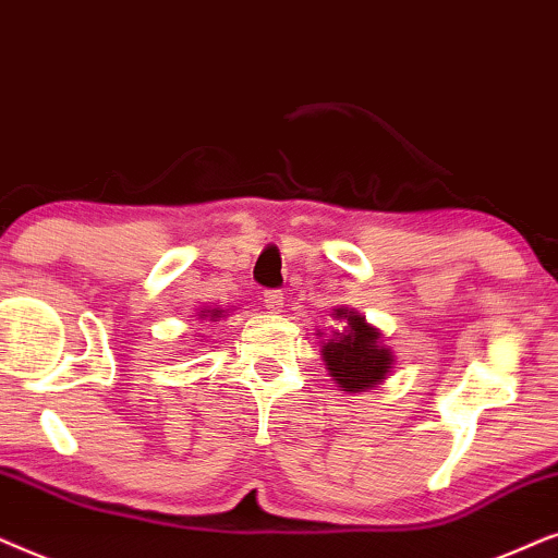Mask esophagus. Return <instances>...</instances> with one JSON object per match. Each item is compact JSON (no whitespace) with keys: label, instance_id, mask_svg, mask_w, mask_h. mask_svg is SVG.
Segmentation results:
<instances>
[{"label":"esophagus","instance_id":"esophagus-1","mask_svg":"<svg viewBox=\"0 0 558 558\" xmlns=\"http://www.w3.org/2000/svg\"><path fill=\"white\" fill-rule=\"evenodd\" d=\"M263 303H265L267 314H280V311H283V306H286L283 293H280V291H265Z\"/></svg>","mask_w":558,"mask_h":558}]
</instances>
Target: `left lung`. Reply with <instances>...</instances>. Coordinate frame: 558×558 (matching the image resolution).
Listing matches in <instances>:
<instances>
[{"label":"left lung","instance_id":"obj_1","mask_svg":"<svg viewBox=\"0 0 558 558\" xmlns=\"http://www.w3.org/2000/svg\"><path fill=\"white\" fill-rule=\"evenodd\" d=\"M331 318L339 326L322 339V360L331 380L344 392H367L388 380L396 354L383 344V331L349 306L331 308Z\"/></svg>","mask_w":558,"mask_h":558}]
</instances>
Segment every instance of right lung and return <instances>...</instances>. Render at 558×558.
Instances as JSON below:
<instances>
[{"label": "right lung", "mask_w": 558, "mask_h": 558, "mask_svg": "<svg viewBox=\"0 0 558 558\" xmlns=\"http://www.w3.org/2000/svg\"><path fill=\"white\" fill-rule=\"evenodd\" d=\"M232 314V308H202L198 311V318L202 322H219V318H225Z\"/></svg>", "instance_id": "add662e5"}]
</instances>
